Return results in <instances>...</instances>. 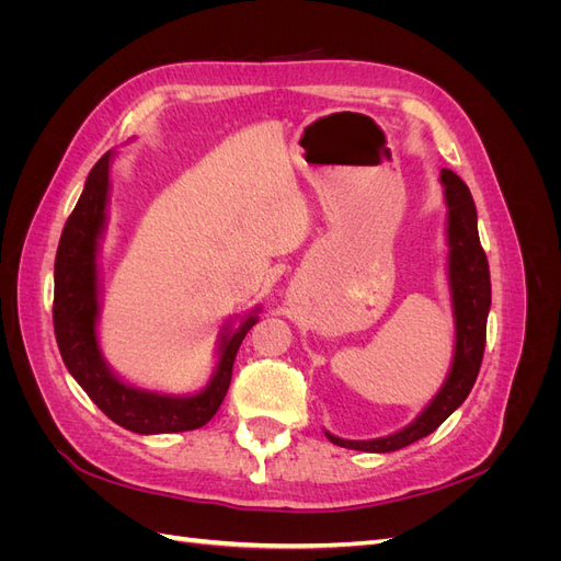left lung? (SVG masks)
<instances>
[{
	"instance_id": "left-lung-1",
	"label": "left lung",
	"mask_w": 561,
	"mask_h": 561,
	"mask_svg": "<svg viewBox=\"0 0 561 561\" xmlns=\"http://www.w3.org/2000/svg\"><path fill=\"white\" fill-rule=\"evenodd\" d=\"M439 180H443L445 201L449 208V287L456 322V348L449 377L443 388H439V393L410 426L377 439H342L332 433H325L332 445L375 454L398 451L412 445L416 439L431 435L456 407L463 404L474 379L480 375L486 342V316L491 307L489 262L480 243L478 210H474V201L470 196L468 184L454 171H449V168L439 173Z\"/></svg>"
}]
</instances>
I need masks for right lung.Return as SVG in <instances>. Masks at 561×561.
I'll return each mask as SVG.
<instances>
[{
	"label": "right lung",
	"instance_id": "obj_1",
	"mask_svg": "<svg viewBox=\"0 0 561 561\" xmlns=\"http://www.w3.org/2000/svg\"><path fill=\"white\" fill-rule=\"evenodd\" d=\"M112 154L100 159L83 184L72 215L67 217L56 252L54 330L65 367L87 396L114 423L140 435L182 433L206 426L222 404L236 353L257 322L252 311L239 330L219 334V363L208 386L196 396H165L135 388L112 375L98 346V239L105 229Z\"/></svg>",
	"mask_w": 561,
	"mask_h": 561
}]
</instances>
